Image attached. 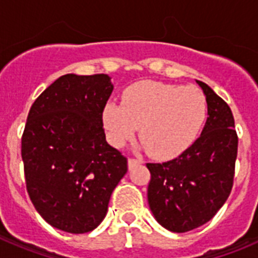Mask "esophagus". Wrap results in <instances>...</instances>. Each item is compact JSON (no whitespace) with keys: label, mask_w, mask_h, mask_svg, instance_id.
Masks as SVG:
<instances>
[{"label":"esophagus","mask_w":258,"mask_h":258,"mask_svg":"<svg viewBox=\"0 0 258 258\" xmlns=\"http://www.w3.org/2000/svg\"><path fill=\"white\" fill-rule=\"evenodd\" d=\"M142 162L139 161V159H134V158H130L128 159V167L130 169H133L134 166H137V165H141Z\"/></svg>","instance_id":"34e87169"}]
</instances>
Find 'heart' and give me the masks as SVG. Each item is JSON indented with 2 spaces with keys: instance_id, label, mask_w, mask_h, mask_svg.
Returning a JSON list of instances; mask_svg holds the SVG:
<instances>
[{
  "instance_id": "heart-1",
  "label": "heart",
  "mask_w": 258,
  "mask_h": 258,
  "mask_svg": "<svg viewBox=\"0 0 258 258\" xmlns=\"http://www.w3.org/2000/svg\"><path fill=\"white\" fill-rule=\"evenodd\" d=\"M206 117V99L194 86L137 83L125 89L121 105L107 103L103 124L109 142L120 147L139 131L141 147L155 158L175 157L196 139Z\"/></svg>"
}]
</instances>
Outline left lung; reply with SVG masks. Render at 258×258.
I'll return each instance as SVG.
<instances>
[{
	"label": "left lung",
	"instance_id": "8db88e82",
	"mask_svg": "<svg viewBox=\"0 0 258 258\" xmlns=\"http://www.w3.org/2000/svg\"><path fill=\"white\" fill-rule=\"evenodd\" d=\"M196 82L208 103L201 137L175 159L147 163L150 210L158 224L174 233L212 220L228 200L234 178L238 138L232 109L208 84Z\"/></svg>",
	"mask_w": 258,
	"mask_h": 258
}]
</instances>
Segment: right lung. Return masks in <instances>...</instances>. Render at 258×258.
I'll return each instance as SVG.
<instances>
[{"label": "right lung", "instance_id": "obj_1", "mask_svg": "<svg viewBox=\"0 0 258 258\" xmlns=\"http://www.w3.org/2000/svg\"><path fill=\"white\" fill-rule=\"evenodd\" d=\"M108 75H64L30 107L21 139L26 190L53 228L87 233L104 220L127 159L105 141Z\"/></svg>", "mask_w": 258, "mask_h": 258}]
</instances>
